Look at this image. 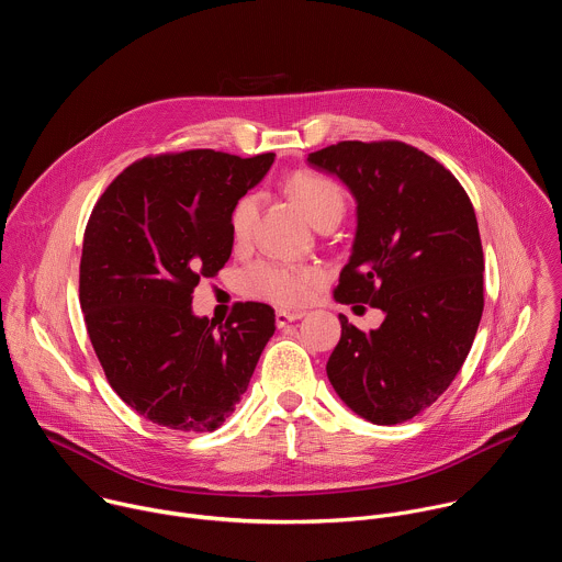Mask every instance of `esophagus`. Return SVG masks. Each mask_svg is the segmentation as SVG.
Listing matches in <instances>:
<instances>
[{"instance_id": "34e87169", "label": "esophagus", "mask_w": 562, "mask_h": 562, "mask_svg": "<svg viewBox=\"0 0 562 562\" xmlns=\"http://www.w3.org/2000/svg\"><path fill=\"white\" fill-rule=\"evenodd\" d=\"M304 313L302 311H295V313H289V311H276V325L278 329L286 327L289 323H295V319H300Z\"/></svg>"}]
</instances>
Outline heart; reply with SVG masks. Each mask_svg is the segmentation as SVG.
I'll return each instance as SVG.
<instances>
[{"instance_id":"b5f03b06","label":"heart","mask_w":562,"mask_h":562,"mask_svg":"<svg viewBox=\"0 0 562 562\" xmlns=\"http://www.w3.org/2000/svg\"><path fill=\"white\" fill-rule=\"evenodd\" d=\"M289 195L300 204L306 217L319 226L325 222H340L345 215V195L342 189L317 173H293L286 180ZM258 195L249 193L239 200L231 215V231L235 239L249 237L256 215H258ZM319 282V273L311 267L282 265V262H258L245 273V289L251 295L271 300L282 306L304 304Z\"/></svg>"}]
</instances>
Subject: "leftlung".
<instances>
[{"label": "left lung", "mask_w": 562, "mask_h": 562, "mask_svg": "<svg viewBox=\"0 0 562 562\" xmlns=\"http://www.w3.org/2000/svg\"><path fill=\"white\" fill-rule=\"evenodd\" d=\"M356 200L351 258L336 302L384 313L369 334L340 315L327 375L373 425L412 420L458 375L483 317V245L460 182L403 142H338L308 153Z\"/></svg>", "instance_id": "obj_1"}]
</instances>
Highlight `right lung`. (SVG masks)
Returning a JSON list of instances; mask_svg holds the SVG:
<instances>
[{
	"label": "right lung",
	"instance_id": "obj_1",
	"mask_svg": "<svg viewBox=\"0 0 562 562\" xmlns=\"http://www.w3.org/2000/svg\"><path fill=\"white\" fill-rule=\"evenodd\" d=\"M273 159L211 148L146 157L91 213L79 265L89 338L115 393L155 425L220 427L276 331V313L262 302L235 304L220 327L191 306L200 278L231 258L237 200Z\"/></svg>",
	"mask_w": 562,
	"mask_h": 562
}]
</instances>
